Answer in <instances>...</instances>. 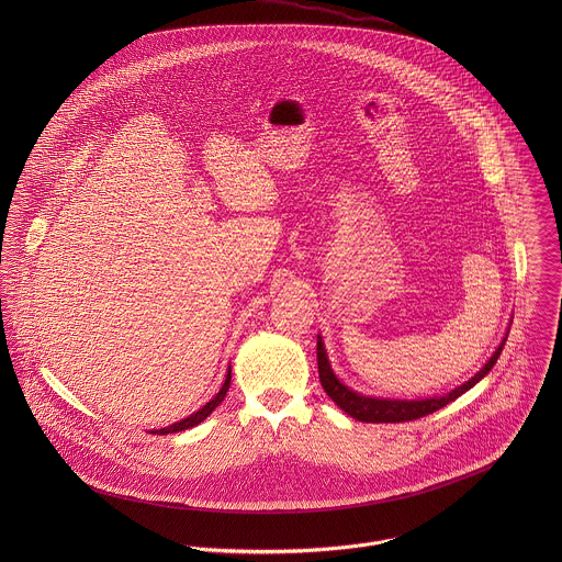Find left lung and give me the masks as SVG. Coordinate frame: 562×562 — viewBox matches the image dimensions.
<instances>
[{"label":"left lung","mask_w":562,"mask_h":562,"mask_svg":"<svg viewBox=\"0 0 562 562\" xmlns=\"http://www.w3.org/2000/svg\"><path fill=\"white\" fill-rule=\"evenodd\" d=\"M506 337L502 339L497 350L491 355V359L484 363L481 372L474 374L461 387L452 390L450 394L435 396V398H424V401H387V398H372V396L357 394V392L348 390L344 383H339V379L330 370V363H328V357H326V350H324V341H322V337L318 335V372H321L322 387H324V392H326V396L330 401L335 402L341 411H346L350 417L359 419V422H372V424L411 422V419L424 417L428 413H435L441 406H446V404L457 401L459 396H463L465 392H470L481 379H484L491 372V368L495 366V361H497V357H499V352L504 348Z\"/></svg>","instance_id":"1"}]
</instances>
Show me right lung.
<instances>
[{
  "instance_id": "right-lung-1",
  "label": "right lung",
  "mask_w": 562,
  "mask_h": 562,
  "mask_svg": "<svg viewBox=\"0 0 562 562\" xmlns=\"http://www.w3.org/2000/svg\"><path fill=\"white\" fill-rule=\"evenodd\" d=\"M229 383H232V368H229V372H227V379H225V383H223V387H221V392L212 398V401L207 402L205 406H201L196 413H192L190 417H186V419H181V422H177V424H170V426H166V428H160V430H151L154 435H168V432H179V430H188V428H192V426H196V424H201L221 402L225 401V396H227V392H229Z\"/></svg>"
}]
</instances>
